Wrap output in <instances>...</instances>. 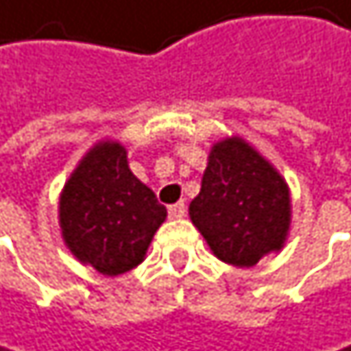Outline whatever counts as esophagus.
Wrapping results in <instances>:
<instances>
[{
    "label": "esophagus",
    "instance_id": "esophagus-1",
    "mask_svg": "<svg viewBox=\"0 0 351 351\" xmlns=\"http://www.w3.org/2000/svg\"><path fill=\"white\" fill-rule=\"evenodd\" d=\"M185 214H187V206H185L183 202H179V204H172V206L168 208V216H170V218H174V220L183 218Z\"/></svg>",
    "mask_w": 351,
    "mask_h": 351
}]
</instances>
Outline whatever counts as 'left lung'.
Here are the masks:
<instances>
[{"mask_svg": "<svg viewBox=\"0 0 351 351\" xmlns=\"http://www.w3.org/2000/svg\"><path fill=\"white\" fill-rule=\"evenodd\" d=\"M189 216L218 260L250 268L285 245L289 185L245 139L227 137L210 149Z\"/></svg>", "mask_w": 351, "mask_h": 351, "instance_id": "left-lung-1", "label": "left lung"}]
</instances>
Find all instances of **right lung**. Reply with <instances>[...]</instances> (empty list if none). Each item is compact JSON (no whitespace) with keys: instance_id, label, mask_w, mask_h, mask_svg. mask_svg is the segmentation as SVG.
<instances>
[{"instance_id":"1","label":"right lung","mask_w":351,"mask_h":351,"mask_svg":"<svg viewBox=\"0 0 351 351\" xmlns=\"http://www.w3.org/2000/svg\"><path fill=\"white\" fill-rule=\"evenodd\" d=\"M58 216L72 256L116 277L145 260L166 208L131 172L124 145L104 139L72 170L60 193Z\"/></svg>"}]
</instances>
